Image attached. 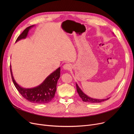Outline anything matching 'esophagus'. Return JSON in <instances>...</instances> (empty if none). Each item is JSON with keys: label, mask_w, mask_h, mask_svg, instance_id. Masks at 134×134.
<instances>
[{"label": "esophagus", "mask_w": 134, "mask_h": 134, "mask_svg": "<svg viewBox=\"0 0 134 134\" xmlns=\"http://www.w3.org/2000/svg\"><path fill=\"white\" fill-rule=\"evenodd\" d=\"M63 68L65 70H67V71H70L72 69V66L71 65L69 64V63H66V64H65L63 66Z\"/></svg>", "instance_id": "34e87169"}]
</instances>
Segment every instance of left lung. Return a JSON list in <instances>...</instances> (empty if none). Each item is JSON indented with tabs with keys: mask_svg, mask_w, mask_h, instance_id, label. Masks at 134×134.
I'll use <instances>...</instances> for the list:
<instances>
[{
	"mask_svg": "<svg viewBox=\"0 0 134 134\" xmlns=\"http://www.w3.org/2000/svg\"><path fill=\"white\" fill-rule=\"evenodd\" d=\"M76 90L77 92H78L80 97L81 98L83 102H85L86 103H100L103 101L107 100L109 99L110 98H107V99H94V98H91L88 96H87L86 94L84 93L79 88V86L77 85V83H76Z\"/></svg>",
	"mask_w": 134,
	"mask_h": 134,
	"instance_id": "8db88e82",
	"label": "left lung"
}]
</instances>
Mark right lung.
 I'll return each mask as SVG.
<instances>
[{"mask_svg":"<svg viewBox=\"0 0 134 134\" xmlns=\"http://www.w3.org/2000/svg\"><path fill=\"white\" fill-rule=\"evenodd\" d=\"M34 25L26 27L17 38L16 42L25 38L28 32ZM10 72L14 85L20 94L29 102L36 104H47L53 99L56 91L57 82L60 77V67L51 73L44 81L37 87L31 88H25L20 87L13 78L10 65Z\"/></svg>","mask_w":134,"mask_h":134,"instance_id":"obj_1","label":"right lung"}]
</instances>
